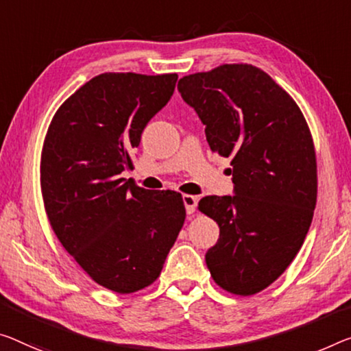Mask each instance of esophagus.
I'll use <instances>...</instances> for the list:
<instances>
[{
    "mask_svg": "<svg viewBox=\"0 0 351 351\" xmlns=\"http://www.w3.org/2000/svg\"><path fill=\"white\" fill-rule=\"evenodd\" d=\"M182 199H183V204H185L186 213L188 215L194 213V210H196V206H197V197L191 196V194H183Z\"/></svg>",
    "mask_w": 351,
    "mask_h": 351,
    "instance_id": "esophagus-1",
    "label": "esophagus"
}]
</instances>
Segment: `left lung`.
I'll return each mask as SVG.
<instances>
[{"instance_id":"left-lung-1","label":"left lung","mask_w":351,"mask_h":351,"mask_svg":"<svg viewBox=\"0 0 351 351\" xmlns=\"http://www.w3.org/2000/svg\"><path fill=\"white\" fill-rule=\"evenodd\" d=\"M177 89L206 125L210 149L232 160L235 196H206L197 207L219 226L206 254L210 274L230 293L254 295L292 263L312 223L311 130L292 97L251 64L186 75Z\"/></svg>"}]
</instances>
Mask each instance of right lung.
<instances>
[{
	"label": "right lung",
	"mask_w": 351,
	"mask_h": 351,
	"mask_svg": "<svg viewBox=\"0 0 351 351\" xmlns=\"http://www.w3.org/2000/svg\"><path fill=\"white\" fill-rule=\"evenodd\" d=\"M177 73L97 75L59 106L40 158V188L58 240L101 287L152 284L185 223L182 194L123 179L147 122L168 104Z\"/></svg>",
	"instance_id": "1"
}]
</instances>
